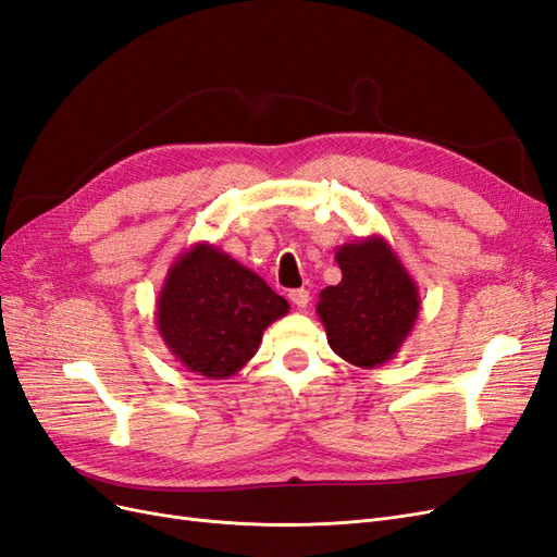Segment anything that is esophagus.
<instances>
[{
    "mask_svg": "<svg viewBox=\"0 0 557 557\" xmlns=\"http://www.w3.org/2000/svg\"><path fill=\"white\" fill-rule=\"evenodd\" d=\"M290 301L293 305L297 307V309H307L309 307V301H311V295H309V290H305V288H297V290H290Z\"/></svg>",
    "mask_w": 557,
    "mask_h": 557,
    "instance_id": "1",
    "label": "esophagus"
}]
</instances>
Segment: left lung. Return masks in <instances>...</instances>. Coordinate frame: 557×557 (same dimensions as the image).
Here are the masks:
<instances>
[{
    "mask_svg": "<svg viewBox=\"0 0 557 557\" xmlns=\"http://www.w3.org/2000/svg\"><path fill=\"white\" fill-rule=\"evenodd\" d=\"M334 260L342 281L320 290L315 307L327 344L350 364L381 367L416 325L418 285L381 234L339 246Z\"/></svg>",
    "mask_w": 557,
    "mask_h": 557,
    "instance_id": "8db88e82",
    "label": "left lung"
}]
</instances>
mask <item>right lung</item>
Segmentation results:
<instances>
[{
	"label": "right lung",
	"mask_w": 557,
	"mask_h": 557,
	"mask_svg": "<svg viewBox=\"0 0 557 557\" xmlns=\"http://www.w3.org/2000/svg\"><path fill=\"white\" fill-rule=\"evenodd\" d=\"M290 311L264 278L213 244L185 248L164 276L156 325L193 374L230 379L256 356L264 330Z\"/></svg>",
	"instance_id": "add662e5"
}]
</instances>
